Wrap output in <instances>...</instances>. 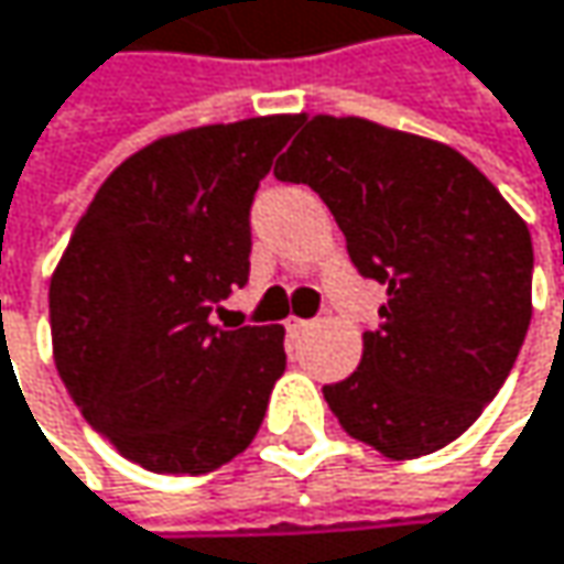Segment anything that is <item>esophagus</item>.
<instances>
[{"mask_svg":"<svg viewBox=\"0 0 564 564\" xmlns=\"http://www.w3.org/2000/svg\"><path fill=\"white\" fill-rule=\"evenodd\" d=\"M306 329H313V323H310V319H286V333L290 335H303Z\"/></svg>","mask_w":564,"mask_h":564,"instance_id":"34e87169","label":"esophagus"}]
</instances>
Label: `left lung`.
<instances>
[{
    "mask_svg": "<svg viewBox=\"0 0 564 564\" xmlns=\"http://www.w3.org/2000/svg\"><path fill=\"white\" fill-rule=\"evenodd\" d=\"M274 177L316 189L358 274L387 286L358 371L323 387L345 433L397 462L455 442L530 329L527 223L448 144L365 119H310Z\"/></svg>",
    "mask_w": 564,
    "mask_h": 564,
    "instance_id": "obj_1",
    "label": "left lung"
}]
</instances>
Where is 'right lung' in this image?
Returning <instances> with one entry per match:
<instances>
[{
	"label": "right lung",
	"instance_id": "1",
	"mask_svg": "<svg viewBox=\"0 0 564 564\" xmlns=\"http://www.w3.org/2000/svg\"><path fill=\"white\" fill-rule=\"evenodd\" d=\"M300 122L206 126L131 154L54 271L57 371L86 423L148 471H216L268 413L283 329H223L213 313L248 283L251 203Z\"/></svg>",
	"mask_w": 564,
	"mask_h": 564
}]
</instances>
